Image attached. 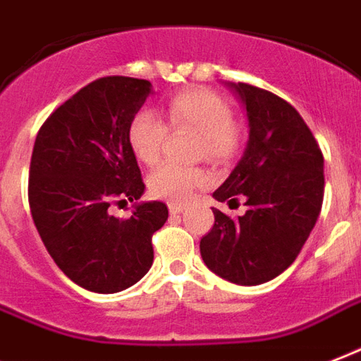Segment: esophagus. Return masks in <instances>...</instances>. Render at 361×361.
<instances>
[{
    "mask_svg": "<svg viewBox=\"0 0 361 361\" xmlns=\"http://www.w3.org/2000/svg\"><path fill=\"white\" fill-rule=\"evenodd\" d=\"M169 212L171 214H180V212L184 211V205H180V203H169Z\"/></svg>",
    "mask_w": 361,
    "mask_h": 361,
    "instance_id": "34e87169",
    "label": "esophagus"
}]
</instances>
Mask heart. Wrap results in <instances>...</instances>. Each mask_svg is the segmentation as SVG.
<instances>
[{"label":"heart","instance_id":"obj_1","mask_svg":"<svg viewBox=\"0 0 361 361\" xmlns=\"http://www.w3.org/2000/svg\"><path fill=\"white\" fill-rule=\"evenodd\" d=\"M164 114L171 130L197 131L195 154L222 164L237 154L241 147V130L233 122V111L224 97L209 90H186L164 103ZM167 126L152 111H137L128 124V147L145 166H154L161 156ZM209 183L201 167L164 164L149 175V192L154 197L184 203Z\"/></svg>","mask_w":361,"mask_h":361}]
</instances>
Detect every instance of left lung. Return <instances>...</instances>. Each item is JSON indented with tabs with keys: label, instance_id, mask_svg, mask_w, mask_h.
Listing matches in <instances>:
<instances>
[{
	"label": "left lung",
	"instance_id": "1",
	"mask_svg": "<svg viewBox=\"0 0 361 361\" xmlns=\"http://www.w3.org/2000/svg\"><path fill=\"white\" fill-rule=\"evenodd\" d=\"M248 116L245 154L214 192L224 203L245 197L247 212L231 219L219 209L200 243L212 273L256 286L294 264L317 224L324 200V156L317 139L282 97L258 86L231 85Z\"/></svg>",
	"mask_w": 361,
	"mask_h": 361
}]
</instances>
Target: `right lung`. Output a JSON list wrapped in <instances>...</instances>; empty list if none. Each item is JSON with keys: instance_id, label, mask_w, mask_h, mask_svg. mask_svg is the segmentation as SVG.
<instances>
[{"instance_id": "add662e5", "label": "right lung", "mask_w": 361, "mask_h": 361, "mask_svg": "<svg viewBox=\"0 0 361 361\" xmlns=\"http://www.w3.org/2000/svg\"><path fill=\"white\" fill-rule=\"evenodd\" d=\"M149 94L145 79L94 80L44 120L33 145L27 200L35 228L56 265L97 294L122 292L147 275L152 235L169 214L161 201L139 203L130 219L109 212L145 192L128 124Z\"/></svg>"}]
</instances>
